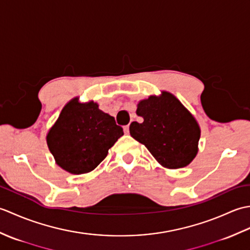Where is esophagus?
I'll list each match as a JSON object with an SVG mask.
<instances>
[{"mask_svg": "<svg viewBox=\"0 0 250 250\" xmlns=\"http://www.w3.org/2000/svg\"><path fill=\"white\" fill-rule=\"evenodd\" d=\"M124 131H125V134H129V132H130V126H129V125L124 126Z\"/></svg>", "mask_w": 250, "mask_h": 250, "instance_id": "34e87169", "label": "esophagus"}]
</instances>
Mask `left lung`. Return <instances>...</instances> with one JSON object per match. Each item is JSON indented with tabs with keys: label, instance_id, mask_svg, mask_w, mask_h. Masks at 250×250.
I'll list each match as a JSON object with an SVG mask.
<instances>
[{
	"label": "left lung",
	"instance_id": "obj_1",
	"mask_svg": "<svg viewBox=\"0 0 250 250\" xmlns=\"http://www.w3.org/2000/svg\"><path fill=\"white\" fill-rule=\"evenodd\" d=\"M136 115L144 121H133L130 134L145 145L163 167H187L199 151L201 129L194 116L174 94L162 91L137 103Z\"/></svg>",
	"mask_w": 250,
	"mask_h": 250
}]
</instances>
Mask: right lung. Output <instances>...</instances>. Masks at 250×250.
<instances>
[{
    "label": "right lung",
    "mask_w": 250,
    "mask_h": 250,
    "mask_svg": "<svg viewBox=\"0 0 250 250\" xmlns=\"http://www.w3.org/2000/svg\"><path fill=\"white\" fill-rule=\"evenodd\" d=\"M122 135L114 117L101 110L98 103L74 98L62 108L46 141L58 166L81 175L93 171Z\"/></svg>",
    "instance_id": "add662e5"
}]
</instances>
